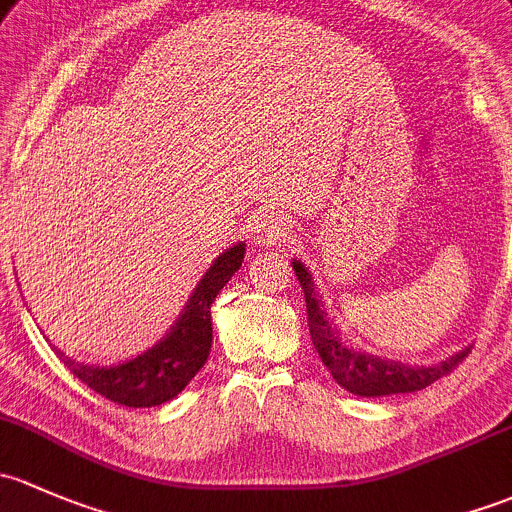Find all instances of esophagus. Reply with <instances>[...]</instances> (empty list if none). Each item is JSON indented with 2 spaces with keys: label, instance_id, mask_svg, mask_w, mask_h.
I'll return each instance as SVG.
<instances>
[{
  "label": "esophagus",
  "instance_id": "1",
  "mask_svg": "<svg viewBox=\"0 0 512 512\" xmlns=\"http://www.w3.org/2000/svg\"><path fill=\"white\" fill-rule=\"evenodd\" d=\"M291 221L283 217H261L254 224V241L258 246H276L291 236Z\"/></svg>",
  "mask_w": 512,
  "mask_h": 512
}]
</instances>
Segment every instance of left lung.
Segmentation results:
<instances>
[{
  "instance_id": "left-lung-1",
  "label": "left lung",
  "mask_w": 512,
  "mask_h": 512,
  "mask_svg": "<svg viewBox=\"0 0 512 512\" xmlns=\"http://www.w3.org/2000/svg\"><path fill=\"white\" fill-rule=\"evenodd\" d=\"M295 276H298L300 286L305 291V305H308V328L313 345L318 350L320 360L328 367L330 374L340 387L347 392L360 394V397H384V394H404V392H419V389L429 387L436 379L446 377L468 357V347L449 360L439 362L434 367H407L399 362H387L382 357L365 355V352H355L340 340L337 330L328 323V313L323 310L320 300L313 295V281L310 273L300 261H293Z\"/></svg>"
}]
</instances>
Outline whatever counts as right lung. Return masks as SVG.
<instances>
[{
    "mask_svg": "<svg viewBox=\"0 0 512 512\" xmlns=\"http://www.w3.org/2000/svg\"><path fill=\"white\" fill-rule=\"evenodd\" d=\"M244 251V244L226 249L194 288L187 308L182 310L165 340L135 360L115 367H91L71 360L59 350L56 355L86 387L110 402L135 409L160 407L170 402L207 362L212 350V303L221 288L231 281V276L239 271Z\"/></svg>",
    "mask_w": 512,
    "mask_h": 512,
    "instance_id": "add662e5",
    "label": "right lung"
}]
</instances>
